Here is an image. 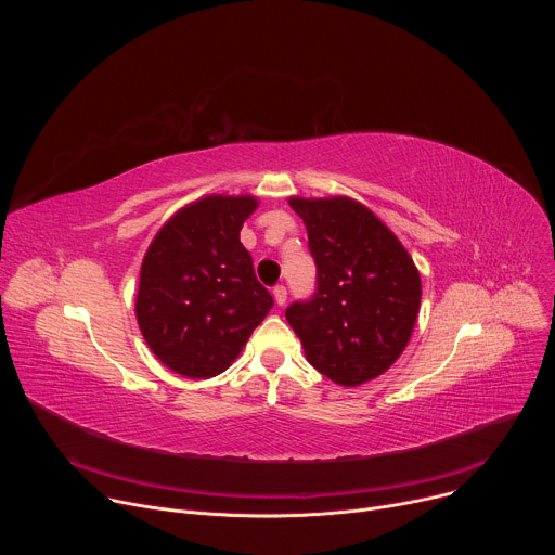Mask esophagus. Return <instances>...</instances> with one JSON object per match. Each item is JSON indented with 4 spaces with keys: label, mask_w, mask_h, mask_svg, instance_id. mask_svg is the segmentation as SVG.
I'll list each match as a JSON object with an SVG mask.
<instances>
[{
    "label": "esophagus",
    "mask_w": 555,
    "mask_h": 555,
    "mask_svg": "<svg viewBox=\"0 0 555 555\" xmlns=\"http://www.w3.org/2000/svg\"><path fill=\"white\" fill-rule=\"evenodd\" d=\"M272 294H274L276 305H279V307H283V305H285V300H287V287H285V285H276V287L272 289Z\"/></svg>",
    "instance_id": "1"
}]
</instances>
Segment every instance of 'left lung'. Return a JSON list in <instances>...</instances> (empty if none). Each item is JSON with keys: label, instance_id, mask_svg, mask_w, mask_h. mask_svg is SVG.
I'll use <instances>...</instances> for the list:
<instances>
[{"label": "left lung", "instance_id": "obj_1", "mask_svg": "<svg viewBox=\"0 0 555 555\" xmlns=\"http://www.w3.org/2000/svg\"><path fill=\"white\" fill-rule=\"evenodd\" d=\"M289 206L307 228L315 289L292 302L285 319L313 369L343 386L364 384L409 345L422 300L420 272L366 206L349 197H292Z\"/></svg>", "mask_w": 555, "mask_h": 555}]
</instances>
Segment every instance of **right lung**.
I'll return each instance as SVG.
<instances>
[{"mask_svg": "<svg viewBox=\"0 0 555 555\" xmlns=\"http://www.w3.org/2000/svg\"><path fill=\"white\" fill-rule=\"evenodd\" d=\"M255 208L250 195H208L176 212L144 255L135 319L155 358L180 375L225 371L274 305L240 242Z\"/></svg>", "mask_w": 555, "mask_h": 555, "instance_id": "obj_1", "label": "right lung"}]
</instances>
